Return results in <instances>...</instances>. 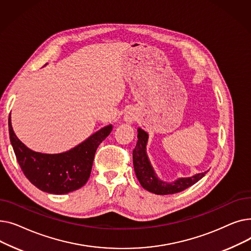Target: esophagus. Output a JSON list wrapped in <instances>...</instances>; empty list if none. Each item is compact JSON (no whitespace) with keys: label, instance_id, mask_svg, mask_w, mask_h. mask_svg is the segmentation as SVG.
<instances>
[{"label":"esophagus","instance_id":"34e87169","mask_svg":"<svg viewBox=\"0 0 251 251\" xmlns=\"http://www.w3.org/2000/svg\"><path fill=\"white\" fill-rule=\"evenodd\" d=\"M124 120H125L127 123L131 124V123H132V122L134 121V117H133L132 114L127 113V114H125V116H124Z\"/></svg>","mask_w":251,"mask_h":251}]
</instances>
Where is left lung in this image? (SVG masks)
Returning a JSON list of instances; mask_svg holds the SVG:
<instances>
[{
	"instance_id": "8db88e82",
	"label": "left lung",
	"mask_w": 251,
	"mask_h": 251,
	"mask_svg": "<svg viewBox=\"0 0 251 251\" xmlns=\"http://www.w3.org/2000/svg\"><path fill=\"white\" fill-rule=\"evenodd\" d=\"M137 143L133 150V166L136 178L146 190L157 194L167 195L181 192L192 186L204 177L206 172L195 174L191 177H181L172 182H167L159 178L147 152L149 133L141 128H137Z\"/></svg>"
}]
</instances>
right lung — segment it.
<instances>
[{"mask_svg":"<svg viewBox=\"0 0 251 251\" xmlns=\"http://www.w3.org/2000/svg\"><path fill=\"white\" fill-rule=\"evenodd\" d=\"M9 135L23 174L35 187L50 194H66L87 182L98 147L109 136L113 125L98 130L73 149L59 153H44L27 148L16 136L9 116Z\"/></svg>","mask_w":251,"mask_h":251,"instance_id":"add662e5","label":"right lung"}]
</instances>
